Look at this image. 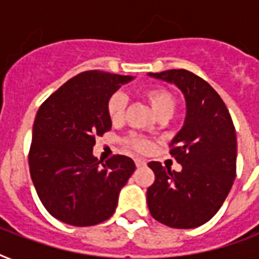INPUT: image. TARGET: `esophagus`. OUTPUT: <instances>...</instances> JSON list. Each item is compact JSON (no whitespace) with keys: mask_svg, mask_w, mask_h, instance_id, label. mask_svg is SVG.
I'll return each mask as SVG.
<instances>
[{"mask_svg":"<svg viewBox=\"0 0 259 259\" xmlns=\"http://www.w3.org/2000/svg\"><path fill=\"white\" fill-rule=\"evenodd\" d=\"M134 162H136V165H137L138 168H140V166L146 165V161L145 160H142V158H136V160H134Z\"/></svg>","mask_w":259,"mask_h":259,"instance_id":"obj_1","label":"esophagus"}]
</instances>
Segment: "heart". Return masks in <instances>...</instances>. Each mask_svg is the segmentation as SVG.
Here are the masks:
<instances>
[{
  "instance_id": "1",
  "label": "heart",
  "mask_w": 259,
  "mask_h": 259,
  "mask_svg": "<svg viewBox=\"0 0 259 259\" xmlns=\"http://www.w3.org/2000/svg\"><path fill=\"white\" fill-rule=\"evenodd\" d=\"M141 95L142 98H145L148 103L152 106V109L160 117H164V115L169 117L170 114L173 113L175 107H176V98L165 87H148V89L142 90ZM125 107L126 99L123 97V94H111L107 102H106V113H107V117L110 118V121L113 123L121 122L123 119V115H125ZM123 144L130 149L137 150L140 153H146L152 148V142H150L149 138L144 137V136H138V134H129L127 137L123 138Z\"/></svg>"
}]
</instances>
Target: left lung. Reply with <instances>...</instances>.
<instances>
[{
    "label": "left lung",
    "mask_w": 259,
    "mask_h": 259,
    "mask_svg": "<svg viewBox=\"0 0 259 259\" xmlns=\"http://www.w3.org/2000/svg\"><path fill=\"white\" fill-rule=\"evenodd\" d=\"M150 76L175 83L187 102L183 129L169 144L180 172L161 162L148 164L154 183L146 191L150 215L173 229L204 225L219 211L237 176V134L219 94L187 70H168Z\"/></svg>",
    "instance_id": "8db88e82"
}]
</instances>
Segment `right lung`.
Wrapping results in <instances>:
<instances>
[{
	"mask_svg": "<svg viewBox=\"0 0 259 259\" xmlns=\"http://www.w3.org/2000/svg\"><path fill=\"white\" fill-rule=\"evenodd\" d=\"M129 75L84 71L38 107L28 162L42 205L58 221L87 227L109 219L118 195L136 169L130 157L93 156L95 137L111 129L106 102Z\"/></svg>",
	"mask_w": 259,
	"mask_h": 259,
	"instance_id": "add662e5",
	"label": "right lung"
}]
</instances>
